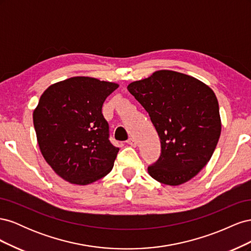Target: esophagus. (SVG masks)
Instances as JSON below:
<instances>
[{"mask_svg":"<svg viewBox=\"0 0 251 251\" xmlns=\"http://www.w3.org/2000/svg\"><path fill=\"white\" fill-rule=\"evenodd\" d=\"M126 143L127 144H130V146L131 147H136V144H137V142H136V140L134 139V138H128L127 140H126Z\"/></svg>","mask_w":251,"mask_h":251,"instance_id":"obj_1","label":"esophagus"}]
</instances>
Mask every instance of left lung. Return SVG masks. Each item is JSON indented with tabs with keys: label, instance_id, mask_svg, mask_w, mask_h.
<instances>
[{
	"label": "left lung",
	"instance_id": "obj_1",
	"mask_svg": "<svg viewBox=\"0 0 251 251\" xmlns=\"http://www.w3.org/2000/svg\"><path fill=\"white\" fill-rule=\"evenodd\" d=\"M127 90L149 113L160 138L161 155L148 168L150 176L173 186L194 178L209 161L221 134L214 91L171 70L133 81Z\"/></svg>",
	"mask_w": 251,
	"mask_h": 251
}]
</instances>
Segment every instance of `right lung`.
<instances>
[{
  "instance_id": "1",
  "label": "right lung",
  "mask_w": 251,
  "mask_h": 251,
  "mask_svg": "<svg viewBox=\"0 0 251 251\" xmlns=\"http://www.w3.org/2000/svg\"><path fill=\"white\" fill-rule=\"evenodd\" d=\"M115 82L75 76L51 85L33 111L42 155L59 177L87 185L113 169L119 149L109 140L102 104Z\"/></svg>"
}]
</instances>
